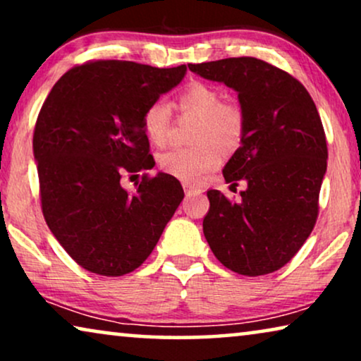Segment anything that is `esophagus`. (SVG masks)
<instances>
[{
	"mask_svg": "<svg viewBox=\"0 0 361 361\" xmlns=\"http://www.w3.org/2000/svg\"><path fill=\"white\" fill-rule=\"evenodd\" d=\"M184 190H185V195H187V197L200 195V194H202L200 189H194V187H190V185H184Z\"/></svg>",
	"mask_w": 361,
	"mask_h": 361,
	"instance_id": "34e87169",
	"label": "esophagus"
}]
</instances>
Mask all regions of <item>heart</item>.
<instances>
[{"instance_id": "1", "label": "heart", "mask_w": 361, "mask_h": 361, "mask_svg": "<svg viewBox=\"0 0 361 361\" xmlns=\"http://www.w3.org/2000/svg\"><path fill=\"white\" fill-rule=\"evenodd\" d=\"M184 115L199 118L194 142L187 149H174L161 157V169L187 185H200L210 172L221 164L224 151L241 145L245 120L235 105L224 103L216 88L205 83H192L177 98ZM142 130L152 145L166 146L171 140V110L166 103L154 102L142 115Z\"/></svg>"}]
</instances>
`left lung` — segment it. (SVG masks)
Here are the masks:
<instances>
[{
    "label": "left lung",
    "mask_w": 361,
    "mask_h": 361,
    "mask_svg": "<svg viewBox=\"0 0 361 361\" xmlns=\"http://www.w3.org/2000/svg\"><path fill=\"white\" fill-rule=\"evenodd\" d=\"M197 75L238 93L245 133L224 167L241 202L209 190L204 235L216 259L243 276L283 268L309 238L327 171V141L315 103L288 72L255 57L189 63Z\"/></svg>",
    "instance_id": "left-lung-1"
}]
</instances>
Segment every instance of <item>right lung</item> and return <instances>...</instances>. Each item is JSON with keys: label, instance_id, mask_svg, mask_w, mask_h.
<instances>
[{"label": "right lung", "instance_id": "right-lung-1", "mask_svg": "<svg viewBox=\"0 0 361 361\" xmlns=\"http://www.w3.org/2000/svg\"><path fill=\"white\" fill-rule=\"evenodd\" d=\"M185 72V66L88 62L63 73L39 111L32 149L44 219L90 273L140 268L184 199L180 182L164 172L142 176L136 192L121 180L154 167L142 115Z\"/></svg>", "mask_w": 361, "mask_h": 361}]
</instances>
